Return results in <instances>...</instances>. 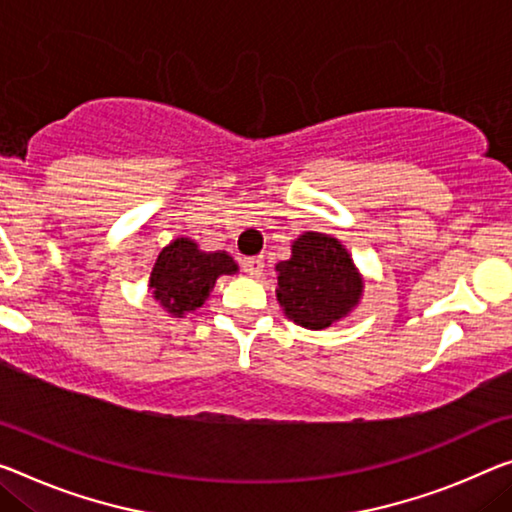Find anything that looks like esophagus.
<instances>
[{"label":"esophagus","instance_id":"esophagus-1","mask_svg":"<svg viewBox=\"0 0 512 512\" xmlns=\"http://www.w3.org/2000/svg\"><path fill=\"white\" fill-rule=\"evenodd\" d=\"M242 267H245V272L251 274V277H261L265 261H263V256H251L242 261Z\"/></svg>","mask_w":512,"mask_h":512}]
</instances>
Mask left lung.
<instances>
[{
    "label": "left lung",
    "mask_w": 512,
    "mask_h": 512,
    "mask_svg": "<svg viewBox=\"0 0 512 512\" xmlns=\"http://www.w3.org/2000/svg\"><path fill=\"white\" fill-rule=\"evenodd\" d=\"M364 279L341 242L306 231L288 261L277 263V300L286 316L306 329H325L355 309Z\"/></svg>",
    "instance_id": "left-lung-1"
}]
</instances>
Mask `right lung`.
I'll return each mask as SVG.
<instances>
[{"mask_svg": "<svg viewBox=\"0 0 512 512\" xmlns=\"http://www.w3.org/2000/svg\"><path fill=\"white\" fill-rule=\"evenodd\" d=\"M235 272L238 265L226 251H201L194 240L176 238L157 256L151 290L164 311L183 318L208 300L217 277Z\"/></svg>", "mask_w": 512, "mask_h": 512, "instance_id": "1", "label": "right lung"}]
</instances>
